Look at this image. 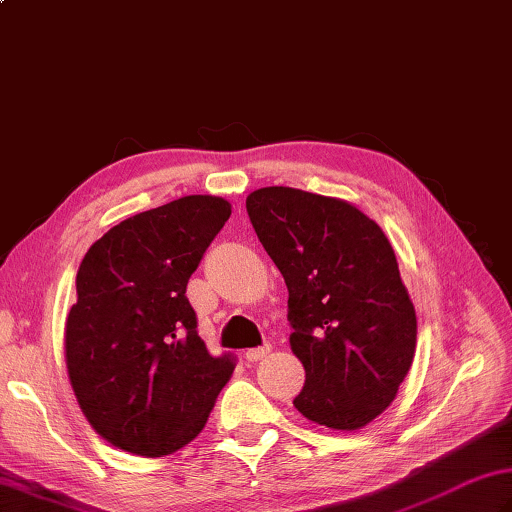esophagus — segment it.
Here are the masks:
<instances>
[{
	"label": "esophagus",
	"instance_id": "esophagus-1",
	"mask_svg": "<svg viewBox=\"0 0 512 512\" xmlns=\"http://www.w3.org/2000/svg\"><path fill=\"white\" fill-rule=\"evenodd\" d=\"M270 350H273V345L264 343L262 347H253V350H246L244 356H246L248 363H257V361H262V358H266L270 354Z\"/></svg>",
	"mask_w": 512,
	"mask_h": 512
}]
</instances>
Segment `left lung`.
<instances>
[{
	"label": "left lung",
	"mask_w": 512,
	"mask_h": 512,
	"mask_svg": "<svg viewBox=\"0 0 512 512\" xmlns=\"http://www.w3.org/2000/svg\"><path fill=\"white\" fill-rule=\"evenodd\" d=\"M246 211L288 286L290 347L306 369L295 407L354 431L396 398L416 352V310L383 228L345 200L257 189Z\"/></svg>",
	"instance_id": "obj_1"
}]
</instances>
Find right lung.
Masks as SVG:
<instances>
[{"label":"right lung","mask_w":512,"mask_h":512,"mask_svg":"<svg viewBox=\"0 0 512 512\" xmlns=\"http://www.w3.org/2000/svg\"><path fill=\"white\" fill-rule=\"evenodd\" d=\"M231 217L215 195H187L127 217L90 246L65 321V363L92 429L145 458L204 429L235 356H213L187 299L213 237Z\"/></svg>","instance_id":"right-lung-1"}]
</instances>
